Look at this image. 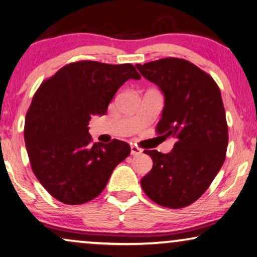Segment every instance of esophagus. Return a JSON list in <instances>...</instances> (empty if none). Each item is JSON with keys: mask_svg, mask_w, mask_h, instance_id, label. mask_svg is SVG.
I'll use <instances>...</instances> for the list:
<instances>
[{"mask_svg": "<svg viewBox=\"0 0 257 257\" xmlns=\"http://www.w3.org/2000/svg\"><path fill=\"white\" fill-rule=\"evenodd\" d=\"M131 153H132L133 156L140 155V154H142V149L139 148V147H136V146H132L131 147Z\"/></svg>", "mask_w": 257, "mask_h": 257, "instance_id": "obj_1", "label": "esophagus"}]
</instances>
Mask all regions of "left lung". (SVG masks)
<instances>
[{"instance_id":"8db88e82","label":"left lung","mask_w":257,"mask_h":257,"mask_svg":"<svg viewBox=\"0 0 257 257\" xmlns=\"http://www.w3.org/2000/svg\"><path fill=\"white\" fill-rule=\"evenodd\" d=\"M136 67L164 94L156 133L175 140L168 154L145 150L153 168L141 187L160 206L187 207L209 188L225 160L228 125L220 88L209 74L183 59L166 57Z\"/></svg>"}]
</instances>
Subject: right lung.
<instances>
[{
  "label": "right lung",
  "mask_w": 257,
  "mask_h": 257,
  "mask_svg": "<svg viewBox=\"0 0 257 257\" xmlns=\"http://www.w3.org/2000/svg\"><path fill=\"white\" fill-rule=\"evenodd\" d=\"M141 76L133 64L78 61L44 80L27 111L25 141L36 179L66 204L94 200L131 154L126 142L93 143L89 121L104 115L118 88Z\"/></svg>",
  "instance_id": "add662e5"
}]
</instances>
